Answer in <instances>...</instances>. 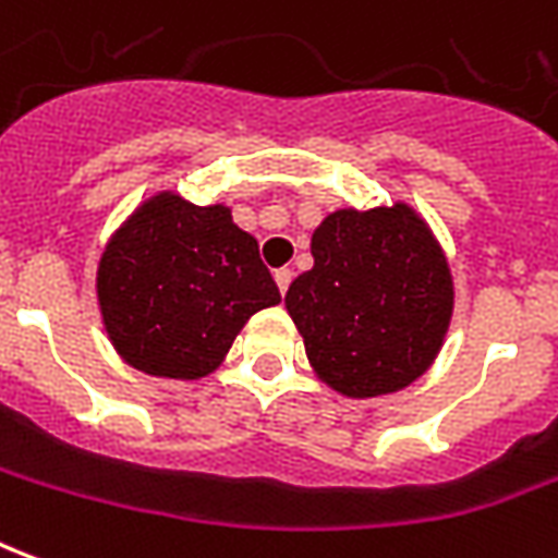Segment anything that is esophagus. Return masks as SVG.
<instances>
[{
  "mask_svg": "<svg viewBox=\"0 0 558 558\" xmlns=\"http://www.w3.org/2000/svg\"><path fill=\"white\" fill-rule=\"evenodd\" d=\"M291 279H294V270H288V267L276 270V286H279V291H282V294H286L288 286H291Z\"/></svg>",
  "mask_w": 558,
  "mask_h": 558,
  "instance_id": "1",
  "label": "esophagus"
}]
</instances>
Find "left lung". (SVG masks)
<instances>
[{
  "mask_svg": "<svg viewBox=\"0 0 558 558\" xmlns=\"http://www.w3.org/2000/svg\"><path fill=\"white\" fill-rule=\"evenodd\" d=\"M312 258L286 306L315 373L345 397L412 385L453 310L448 260L424 219L405 204L339 209L312 234Z\"/></svg>",
  "mask_w": 558,
  "mask_h": 558,
  "instance_id": "left-lung-1",
  "label": "left lung"
}]
</instances>
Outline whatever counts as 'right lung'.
<instances>
[{
    "label": "right lung",
    "mask_w": 558,
    "mask_h": 558,
    "mask_svg": "<svg viewBox=\"0 0 558 558\" xmlns=\"http://www.w3.org/2000/svg\"><path fill=\"white\" fill-rule=\"evenodd\" d=\"M279 288L228 207L156 195L110 240L98 303L110 342L134 369L201 378L222 361L240 327L279 303Z\"/></svg>",
    "instance_id": "add662e5"
}]
</instances>
